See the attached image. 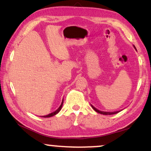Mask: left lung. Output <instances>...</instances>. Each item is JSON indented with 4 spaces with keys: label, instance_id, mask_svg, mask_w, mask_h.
I'll return each mask as SVG.
<instances>
[{
    "label": "left lung",
    "instance_id": "1",
    "mask_svg": "<svg viewBox=\"0 0 151 151\" xmlns=\"http://www.w3.org/2000/svg\"><path fill=\"white\" fill-rule=\"evenodd\" d=\"M134 48H135V47H134ZM135 49H136V48H135ZM91 106H92V108H93V109L95 110L96 112H98V113H100V114H106V115H108V114H116V113H117V112H119V111L112 112H103V111H100V110H97V109H96V108H94V106H92V105H91Z\"/></svg>",
    "mask_w": 151,
    "mask_h": 151
}]
</instances>
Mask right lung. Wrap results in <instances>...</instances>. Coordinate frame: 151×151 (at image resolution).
Returning a JSON list of instances; mask_svg holds the SVG:
<instances>
[{"label":"right lung","mask_w":151,"mask_h":151,"mask_svg":"<svg viewBox=\"0 0 151 151\" xmlns=\"http://www.w3.org/2000/svg\"><path fill=\"white\" fill-rule=\"evenodd\" d=\"M63 101H62V103H61V106H60V107H59V108H58V109H57V110H56V111L52 112V113L47 114V115L43 116V117H50V116H52L55 115V114H57L58 113V112H59L60 111V110H61V108H62V106H63Z\"/></svg>","instance_id":"add662e5"}]
</instances>
